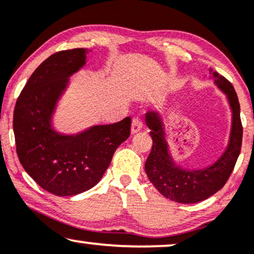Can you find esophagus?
Here are the masks:
<instances>
[{
    "mask_svg": "<svg viewBox=\"0 0 254 254\" xmlns=\"http://www.w3.org/2000/svg\"><path fill=\"white\" fill-rule=\"evenodd\" d=\"M143 127V121L139 117H136L132 120V124H131V132L137 133L138 131L141 130Z\"/></svg>",
    "mask_w": 254,
    "mask_h": 254,
    "instance_id": "1",
    "label": "esophagus"
}]
</instances>
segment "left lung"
<instances>
[{"label": "left lung", "mask_w": 254, "mask_h": 254, "mask_svg": "<svg viewBox=\"0 0 254 254\" xmlns=\"http://www.w3.org/2000/svg\"><path fill=\"white\" fill-rule=\"evenodd\" d=\"M209 72L216 87L226 96L231 109V130L228 145L214 164L195 170H188L177 164L172 157L160 115L157 111L145 114V121L153 141L150 155L145 162V172L161 195L178 203H197L217 192L228 181L241 153L243 127L237 94L224 76L211 68Z\"/></svg>", "instance_id": "1"}]
</instances>
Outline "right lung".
<instances>
[{"label": "right lung", "instance_id": "right-lung-1", "mask_svg": "<svg viewBox=\"0 0 254 254\" xmlns=\"http://www.w3.org/2000/svg\"><path fill=\"white\" fill-rule=\"evenodd\" d=\"M87 49L60 51L37 67L13 110L16 151L23 168L43 189L70 196L93 188L117 147L129 138L131 118L93 125L74 134L53 127V115L69 77L86 65Z\"/></svg>", "mask_w": 254, "mask_h": 254}]
</instances>
